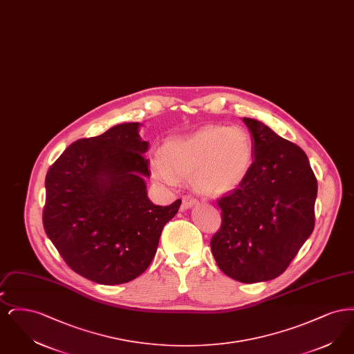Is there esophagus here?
<instances>
[{
	"label": "esophagus",
	"mask_w": 354,
	"mask_h": 354,
	"mask_svg": "<svg viewBox=\"0 0 354 354\" xmlns=\"http://www.w3.org/2000/svg\"><path fill=\"white\" fill-rule=\"evenodd\" d=\"M196 203H198V199H196L195 196H192V195H185V196H183V199H182L180 209H182V211L188 209V208H191L192 205H195Z\"/></svg>",
	"instance_id": "1"
}]
</instances>
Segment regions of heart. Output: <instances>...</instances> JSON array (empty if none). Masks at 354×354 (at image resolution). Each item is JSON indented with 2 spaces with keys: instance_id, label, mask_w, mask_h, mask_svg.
I'll use <instances>...</instances> for the list:
<instances>
[{
  "instance_id": "1",
  "label": "heart",
  "mask_w": 354,
  "mask_h": 354,
  "mask_svg": "<svg viewBox=\"0 0 354 354\" xmlns=\"http://www.w3.org/2000/svg\"><path fill=\"white\" fill-rule=\"evenodd\" d=\"M251 135L240 126H208L195 134L169 140L162 155L153 160V178L175 185L178 178L192 175L195 188L204 194L220 195L232 191L251 169Z\"/></svg>"
}]
</instances>
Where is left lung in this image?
<instances>
[{
  "mask_svg": "<svg viewBox=\"0 0 354 354\" xmlns=\"http://www.w3.org/2000/svg\"><path fill=\"white\" fill-rule=\"evenodd\" d=\"M251 169L216 202L221 225L211 239L220 270L252 284L279 277L315 228L317 179L305 152L256 119Z\"/></svg>",
  "mask_w": 354,
  "mask_h": 354,
  "instance_id": "1",
  "label": "left lung"
}]
</instances>
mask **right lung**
Masks as SVG:
<instances>
[{
    "mask_svg": "<svg viewBox=\"0 0 354 354\" xmlns=\"http://www.w3.org/2000/svg\"><path fill=\"white\" fill-rule=\"evenodd\" d=\"M139 123L71 143L46 174L42 223L71 270L94 283L124 284L151 264L163 227L182 201L150 202Z\"/></svg>",
    "mask_w": 354,
    "mask_h": 354,
    "instance_id": "right-lung-1",
    "label": "right lung"
}]
</instances>
